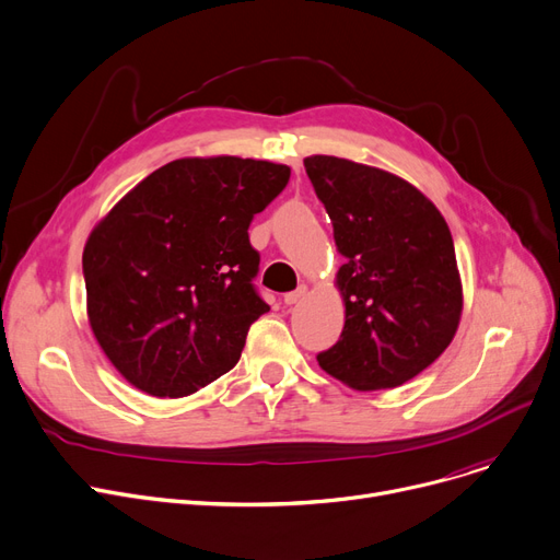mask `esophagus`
I'll return each instance as SVG.
<instances>
[{
    "label": "esophagus",
    "instance_id": "1",
    "mask_svg": "<svg viewBox=\"0 0 560 560\" xmlns=\"http://www.w3.org/2000/svg\"><path fill=\"white\" fill-rule=\"evenodd\" d=\"M305 293H307V287H305V284H301V287L295 289V291H289V293H284V305H295V303H299V301L303 299Z\"/></svg>",
    "mask_w": 560,
    "mask_h": 560
}]
</instances>
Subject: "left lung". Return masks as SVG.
Returning <instances> with one entry per match:
<instances>
[{"mask_svg": "<svg viewBox=\"0 0 560 560\" xmlns=\"http://www.w3.org/2000/svg\"><path fill=\"white\" fill-rule=\"evenodd\" d=\"M346 257L341 339L318 366L357 390L396 388L443 354L464 310L450 228L405 178L335 155L305 158Z\"/></svg>", "mask_w": 560, "mask_h": 560, "instance_id": "1", "label": "left lung"}]
</instances>
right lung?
<instances>
[{
	"label": "right lung",
	"instance_id": "1",
	"mask_svg": "<svg viewBox=\"0 0 560 560\" xmlns=\"http://www.w3.org/2000/svg\"><path fill=\"white\" fill-rule=\"evenodd\" d=\"M267 160L180 158L149 174L83 248L88 320L126 382L183 398L233 369L269 312L248 225L287 187Z\"/></svg>",
	"mask_w": 560,
	"mask_h": 560
}]
</instances>
